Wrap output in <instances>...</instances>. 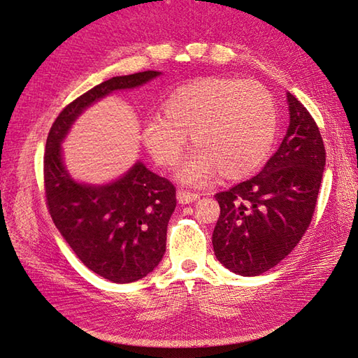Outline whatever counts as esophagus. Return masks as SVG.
<instances>
[{
    "label": "esophagus",
    "mask_w": 358,
    "mask_h": 358,
    "mask_svg": "<svg viewBox=\"0 0 358 358\" xmlns=\"http://www.w3.org/2000/svg\"><path fill=\"white\" fill-rule=\"evenodd\" d=\"M177 199L180 203H192V201H196L200 199V194L187 191V189H178Z\"/></svg>",
    "instance_id": "34e87169"
}]
</instances>
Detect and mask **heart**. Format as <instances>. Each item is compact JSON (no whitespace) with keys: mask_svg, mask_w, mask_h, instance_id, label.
<instances>
[{"mask_svg":"<svg viewBox=\"0 0 358 358\" xmlns=\"http://www.w3.org/2000/svg\"><path fill=\"white\" fill-rule=\"evenodd\" d=\"M162 109L163 117L143 124L141 138L159 166L172 167L191 135L199 149L178 169L186 183H203L218 172L226 180L245 178L269 157L277 109L268 89L255 81L203 78L178 87Z\"/></svg>","mask_w":358,"mask_h":358,"instance_id":"heart-1","label":"heart"}]
</instances>
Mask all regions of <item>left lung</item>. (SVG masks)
<instances>
[{"instance_id": "1", "label": "left lung", "mask_w": 358, "mask_h": 358, "mask_svg": "<svg viewBox=\"0 0 358 358\" xmlns=\"http://www.w3.org/2000/svg\"><path fill=\"white\" fill-rule=\"evenodd\" d=\"M287 132L257 177L215 194L212 246L224 268L254 277L292 252L313 220L326 164L315 120L287 92Z\"/></svg>"}]
</instances>
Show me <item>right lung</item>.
<instances>
[{
    "mask_svg": "<svg viewBox=\"0 0 358 358\" xmlns=\"http://www.w3.org/2000/svg\"><path fill=\"white\" fill-rule=\"evenodd\" d=\"M159 72L113 77L75 98L59 112L44 152V194L53 223L80 260L113 283H132L162 262L167 223L177 206L172 181L136 163L106 186L73 181L62 162V143L87 106L118 89L141 86Z\"/></svg>",
    "mask_w": 358,
    "mask_h": 358,
    "instance_id": "obj_1",
    "label": "right lung"
}]
</instances>
